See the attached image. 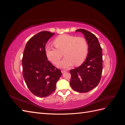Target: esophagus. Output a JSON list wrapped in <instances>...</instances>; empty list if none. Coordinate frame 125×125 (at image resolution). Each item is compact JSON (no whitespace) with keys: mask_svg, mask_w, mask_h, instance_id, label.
Segmentation results:
<instances>
[{"mask_svg":"<svg viewBox=\"0 0 125 125\" xmlns=\"http://www.w3.org/2000/svg\"><path fill=\"white\" fill-rule=\"evenodd\" d=\"M67 70H62V73H66V72H67Z\"/></svg>","mask_w":125,"mask_h":125,"instance_id":"34e87169","label":"esophagus"}]
</instances>
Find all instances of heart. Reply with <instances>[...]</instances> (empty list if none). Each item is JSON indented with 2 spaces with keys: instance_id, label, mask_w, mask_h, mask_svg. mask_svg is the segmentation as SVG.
<instances>
[{
  "instance_id": "b5f03b06",
  "label": "heart",
  "mask_w": 125,
  "mask_h": 125,
  "mask_svg": "<svg viewBox=\"0 0 125 125\" xmlns=\"http://www.w3.org/2000/svg\"><path fill=\"white\" fill-rule=\"evenodd\" d=\"M53 43L56 48L48 45L45 47V53L54 64L59 62L63 53L65 57L57 65L59 68H68L74 63L80 65L88 54V45L84 37L63 34L56 37Z\"/></svg>"
}]
</instances>
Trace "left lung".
I'll return each instance as SVG.
<instances>
[{
	"instance_id": "1",
	"label": "left lung",
	"mask_w": 125,
	"mask_h": 125,
	"mask_svg": "<svg viewBox=\"0 0 125 125\" xmlns=\"http://www.w3.org/2000/svg\"><path fill=\"white\" fill-rule=\"evenodd\" d=\"M84 36L88 44V53L81 66L70 70L72 88L79 93H85L98 85L103 70V58L101 45L96 36L84 29H78Z\"/></svg>"
}]
</instances>
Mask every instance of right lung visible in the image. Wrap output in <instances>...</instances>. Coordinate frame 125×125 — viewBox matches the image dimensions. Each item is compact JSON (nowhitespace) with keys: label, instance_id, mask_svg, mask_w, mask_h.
Masks as SVG:
<instances>
[{"label":"right lung","instance_id":"obj_1","mask_svg":"<svg viewBox=\"0 0 125 125\" xmlns=\"http://www.w3.org/2000/svg\"><path fill=\"white\" fill-rule=\"evenodd\" d=\"M55 33L42 31L26 44L22 60L23 75L26 85L34 95L45 97L54 92L61 71L48 61L45 45Z\"/></svg>","mask_w":125,"mask_h":125}]
</instances>
